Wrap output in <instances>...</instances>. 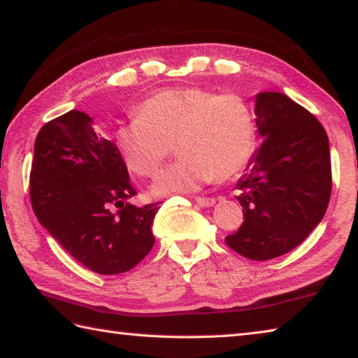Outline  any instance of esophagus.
Instances as JSON below:
<instances>
[{"instance_id":"obj_1","label":"esophagus","mask_w":358,"mask_h":358,"mask_svg":"<svg viewBox=\"0 0 358 358\" xmlns=\"http://www.w3.org/2000/svg\"><path fill=\"white\" fill-rule=\"evenodd\" d=\"M196 203L201 206V208H212V206L215 204V198H206V196H198L195 198Z\"/></svg>"}]
</instances>
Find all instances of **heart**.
Instances as JSON below:
<instances>
[{
	"label": "heart",
	"mask_w": 358,
	"mask_h": 358,
	"mask_svg": "<svg viewBox=\"0 0 358 358\" xmlns=\"http://www.w3.org/2000/svg\"><path fill=\"white\" fill-rule=\"evenodd\" d=\"M115 138L125 165L141 178H154L176 144L180 157L150 189L166 196L196 192L245 171L258 148V122L241 94L178 87L141 102L135 117L119 124Z\"/></svg>",
	"instance_id": "heart-1"
}]
</instances>
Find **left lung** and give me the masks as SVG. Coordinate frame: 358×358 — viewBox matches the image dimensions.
I'll use <instances>...</instances> for the list:
<instances>
[{
  "mask_svg": "<svg viewBox=\"0 0 358 358\" xmlns=\"http://www.w3.org/2000/svg\"><path fill=\"white\" fill-rule=\"evenodd\" d=\"M255 115L264 141L236 184L243 223L224 242L243 258L267 261L300 245L322 220L331 163L321 122L286 94H258Z\"/></svg>",
  "mask_w": 358,
  "mask_h": 358,
  "instance_id": "left-lung-1",
  "label": "left lung"
}]
</instances>
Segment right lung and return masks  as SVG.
<instances>
[{
	"label": "right lung",
	"instance_id": "obj_1",
	"mask_svg": "<svg viewBox=\"0 0 358 358\" xmlns=\"http://www.w3.org/2000/svg\"><path fill=\"white\" fill-rule=\"evenodd\" d=\"M113 141L71 110L37 134L29 198L37 220L80 264L100 275L134 268L154 247L159 203L143 208Z\"/></svg>",
	"mask_w": 358,
	"mask_h": 358
}]
</instances>
